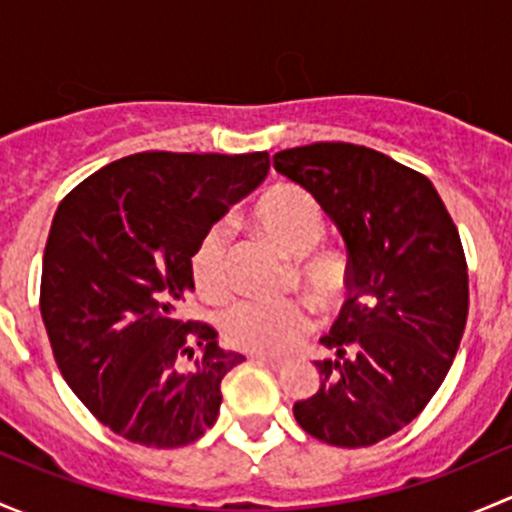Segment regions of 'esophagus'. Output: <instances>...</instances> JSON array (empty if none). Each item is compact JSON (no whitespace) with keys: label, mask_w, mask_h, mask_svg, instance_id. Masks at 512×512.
Wrapping results in <instances>:
<instances>
[{"label":"esophagus","mask_w":512,"mask_h":512,"mask_svg":"<svg viewBox=\"0 0 512 512\" xmlns=\"http://www.w3.org/2000/svg\"><path fill=\"white\" fill-rule=\"evenodd\" d=\"M252 359H257L260 364L272 366V369H282V366L287 364V361L280 359V356H270V354H252Z\"/></svg>","instance_id":"esophagus-1"}]
</instances>
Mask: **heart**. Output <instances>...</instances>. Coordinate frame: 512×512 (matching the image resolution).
<instances>
[{"label":"heart","instance_id":"heart-1","mask_svg":"<svg viewBox=\"0 0 512 512\" xmlns=\"http://www.w3.org/2000/svg\"><path fill=\"white\" fill-rule=\"evenodd\" d=\"M252 225L267 242L294 257V275L304 292L322 309L347 299L352 270L339 250H317L327 235L324 210L297 185H272L252 208ZM230 227L210 225L188 257V275L195 292L208 302H225L232 292ZM312 329V312L302 299L260 302L245 299L223 317L227 344L252 354H285Z\"/></svg>","mask_w":512,"mask_h":512}]
</instances>
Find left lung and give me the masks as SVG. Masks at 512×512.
<instances>
[{
	"label": "left lung",
	"mask_w": 512,
	"mask_h": 512,
	"mask_svg": "<svg viewBox=\"0 0 512 512\" xmlns=\"http://www.w3.org/2000/svg\"><path fill=\"white\" fill-rule=\"evenodd\" d=\"M275 170L314 195L347 242L352 289L319 342V389L294 404L317 441L374 446L426 409L468 319V265L431 180L354 143L275 153Z\"/></svg>",
	"instance_id": "obj_1"
}]
</instances>
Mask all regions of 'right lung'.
Instances as JSON below:
<instances>
[{"label":"right lung","instance_id":"obj_1","mask_svg":"<svg viewBox=\"0 0 512 512\" xmlns=\"http://www.w3.org/2000/svg\"><path fill=\"white\" fill-rule=\"evenodd\" d=\"M270 170L265 151H146L76 185L51 223L39 307L66 384L103 426L133 443L198 441L245 356L208 322L178 317L198 237Z\"/></svg>","mask_w":512,"mask_h":512}]
</instances>
